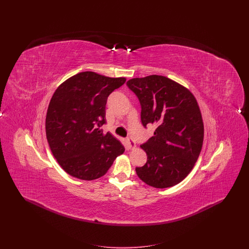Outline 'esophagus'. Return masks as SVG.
Listing matches in <instances>:
<instances>
[{"label":"esophagus","instance_id":"obj_1","mask_svg":"<svg viewBox=\"0 0 249 249\" xmlns=\"http://www.w3.org/2000/svg\"><path fill=\"white\" fill-rule=\"evenodd\" d=\"M127 142L129 144L130 149H133L136 147V142H134V140H132L131 138H127Z\"/></svg>","mask_w":249,"mask_h":249}]
</instances>
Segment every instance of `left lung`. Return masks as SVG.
I'll return each instance as SVG.
<instances>
[{"mask_svg":"<svg viewBox=\"0 0 249 249\" xmlns=\"http://www.w3.org/2000/svg\"><path fill=\"white\" fill-rule=\"evenodd\" d=\"M127 86L140 101L142 125L158 126L154 136L140 145L147 160L135 168L136 174L153 188L176 186L201 153L204 129L197 100L190 89L162 75L131 78Z\"/></svg>","mask_w":249,"mask_h":249,"instance_id":"obj_1","label":"left lung"}]
</instances>
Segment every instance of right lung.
Segmentation results:
<instances>
[{
  "label": "right lung",
  "instance_id": "obj_1",
  "mask_svg": "<svg viewBox=\"0 0 249 249\" xmlns=\"http://www.w3.org/2000/svg\"><path fill=\"white\" fill-rule=\"evenodd\" d=\"M126 82L94 71L79 72L60 84L46 117L49 147L60 167L71 177L94 180L105 176L125 148L106 123L107 97Z\"/></svg>",
  "mask_w": 249,
  "mask_h": 249
}]
</instances>
